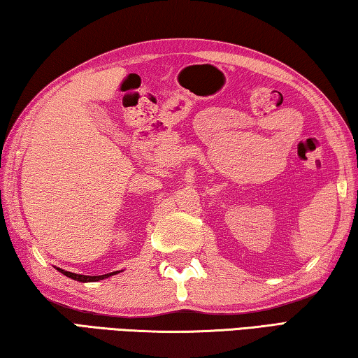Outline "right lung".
<instances>
[{
    "mask_svg": "<svg viewBox=\"0 0 358 358\" xmlns=\"http://www.w3.org/2000/svg\"><path fill=\"white\" fill-rule=\"evenodd\" d=\"M58 271H62L64 276L71 278V280H76V281H80V282H93V281H99V280H104V278L108 276H113L120 273V271H113V273H107V275H99V276H87V275H77V273H71V271H66L62 268H57Z\"/></svg>",
    "mask_w": 358,
    "mask_h": 358,
    "instance_id": "add662e5",
    "label": "right lung"
}]
</instances>
